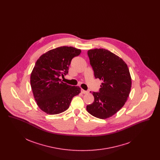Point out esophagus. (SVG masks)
<instances>
[{
  "label": "esophagus",
  "instance_id": "1",
  "mask_svg": "<svg viewBox=\"0 0 160 160\" xmlns=\"http://www.w3.org/2000/svg\"><path fill=\"white\" fill-rule=\"evenodd\" d=\"M81 92H82V93H84V94H85V93H88V91H84V90H83V89H82V90H81Z\"/></svg>",
  "mask_w": 160,
  "mask_h": 160
}]
</instances>
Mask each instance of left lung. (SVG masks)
<instances>
[{
  "label": "left lung",
  "mask_w": 160,
  "mask_h": 160,
  "mask_svg": "<svg viewBox=\"0 0 160 160\" xmlns=\"http://www.w3.org/2000/svg\"><path fill=\"white\" fill-rule=\"evenodd\" d=\"M95 78L102 80L99 92H91L93 102L87 111L99 119L116 113L127 101L131 88V78L125 62L117 55L104 48L88 52Z\"/></svg>",
  "instance_id": "obj_1"
}]
</instances>
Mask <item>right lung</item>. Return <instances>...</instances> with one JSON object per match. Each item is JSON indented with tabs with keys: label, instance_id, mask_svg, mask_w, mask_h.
Listing matches in <instances>:
<instances>
[{
	"label": "right lung",
	"instance_id": "add662e5",
	"mask_svg": "<svg viewBox=\"0 0 160 160\" xmlns=\"http://www.w3.org/2000/svg\"><path fill=\"white\" fill-rule=\"evenodd\" d=\"M80 49L63 46L39 57L31 75V85L38 107L49 114H59L69 108L72 98L80 93L78 86L63 83L61 77L68 74L71 60Z\"/></svg>",
	"mask_w": 160,
	"mask_h": 160
}]
</instances>
